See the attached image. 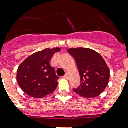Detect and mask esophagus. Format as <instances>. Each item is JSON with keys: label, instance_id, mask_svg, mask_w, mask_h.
Wrapping results in <instances>:
<instances>
[{"label": "esophagus", "instance_id": "1", "mask_svg": "<svg viewBox=\"0 0 128 128\" xmlns=\"http://www.w3.org/2000/svg\"><path fill=\"white\" fill-rule=\"evenodd\" d=\"M63 78H66V79H68V74H65V75H64V76H63Z\"/></svg>", "mask_w": 128, "mask_h": 128}]
</instances>
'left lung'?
Instances as JSON below:
<instances>
[{"instance_id": "obj_1", "label": "left lung", "mask_w": 128, "mask_h": 128, "mask_svg": "<svg viewBox=\"0 0 128 128\" xmlns=\"http://www.w3.org/2000/svg\"><path fill=\"white\" fill-rule=\"evenodd\" d=\"M68 52L75 59L81 81L80 86L73 90L86 98L101 94L110 79L109 68L101 55L88 48H70Z\"/></svg>"}]
</instances>
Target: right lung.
Instances as JSON below:
<instances>
[{
    "label": "right lung",
    "instance_id": "obj_1",
    "mask_svg": "<svg viewBox=\"0 0 128 128\" xmlns=\"http://www.w3.org/2000/svg\"><path fill=\"white\" fill-rule=\"evenodd\" d=\"M60 48H46L28 56L19 66L16 79L19 86L31 97L41 98L54 92L59 77L50 61Z\"/></svg>",
    "mask_w": 128,
    "mask_h": 128
}]
</instances>
